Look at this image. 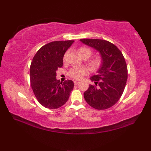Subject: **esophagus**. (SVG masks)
Masks as SVG:
<instances>
[{"label": "esophagus", "mask_w": 151, "mask_h": 151, "mask_svg": "<svg viewBox=\"0 0 151 151\" xmlns=\"http://www.w3.org/2000/svg\"><path fill=\"white\" fill-rule=\"evenodd\" d=\"M79 84V82L78 81H74V84H75V86L78 85Z\"/></svg>", "instance_id": "34e87169"}]
</instances>
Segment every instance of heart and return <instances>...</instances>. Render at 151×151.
I'll return each mask as SVG.
<instances>
[{
	"label": "heart",
	"instance_id": "b5f03b06",
	"mask_svg": "<svg viewBox=\"0 0 151 151\" xmlns=\"http://www.w3.org/2000/svg\"><path fill=\"white\" fill-rule=\"evenodd\" d=\"M92 50L87 47H81L78 49V54L82 58H89L92 55ZM101 64V58L100 56H97L90 60L89 65L92 68L97 69ZM89 73V70L87 67H73L69 71V75L70 77L75 80L81 79L83 76L87 75Z\"/></svg>",
	"mask_w": 151,
	"mask_h": 151
}]
</instances>
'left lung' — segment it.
Instances as JSON below:
<instances>
[{
  "mask_svg": "<svg viewBox=\"0 0 151 151\" xmlns=\"http://www.w3.org/2000/svg\"><path fill=\"white\" fill-rule=\"evenodd\" d=\"M83 43L101 54L102 63L97 75L91 77L93 85L84 93L87 103L96 110H106L119 100L126 86L128 69L124 58L114 44L99 39H82Z\"/></svg>",
  "mask_w": 151,
  "mask_h": 151,
  "instance_id": "left-lung-1",
  "label": "left lung"
}]
</instances>
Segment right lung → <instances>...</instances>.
Returning <instances> with one entry per match:
<instances>
[{
    "label": "right lung",
    "mask_w": 151,
    "mask_h": 151,
    "mask_svg": "<svg viewBox=\"0 0 151 151\" xmlns=\"http://www.w3.org/2000/svg\"><path fill=\"white\" fill-rule=\"evenodd\" d=\"M73 40L56 41L45 45L37 50L30 68V84L37 101L49 109H57L66 103L74 83L56 80V71L63 66L64 54Z\"/></svg>",
    "instance_id": "add662e5"
}]
</instances>
